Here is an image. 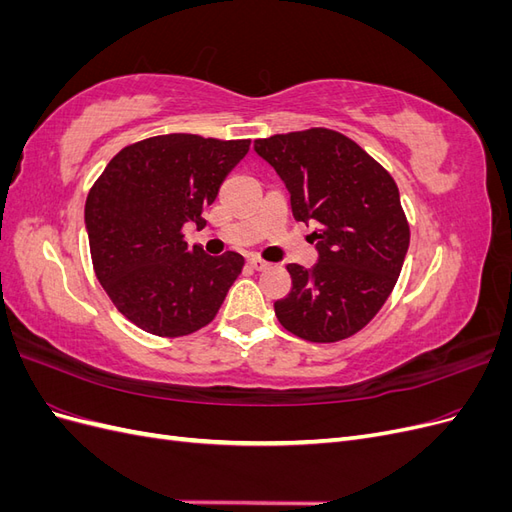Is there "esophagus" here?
Wrapping results in <instances>:
<instances>
[{
    "instance_id": "34e87169",
    "label": "esophagus",
    "mask_w": 512,
    "mask_h": 512,
    "mask_svg": "<svg viewBox=\"0 0 512 512\" xmlns=\"http://www.w3.org/2000/svg\"><path fill=\"white\" fill-rule=\"evenodd\" d=\"M247 265H250L254 271H265V269H269V262L260 260V258H256V256H250V258H247Z\"/></svg>"
}]
</instances>
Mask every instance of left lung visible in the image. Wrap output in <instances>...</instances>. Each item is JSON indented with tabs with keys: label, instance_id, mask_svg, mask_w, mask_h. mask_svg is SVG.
<instances>
[{
	"label": "left lung",
	"instance_id": "8db88e82",
	"mask_svg": "<svg viewBox=\"0 0 512 512\" xmlns=\"http://www.w3.org/2000/svg\"><path fill=\"white\" fill-rule=\"evenodd\" d=\"M290 194L297 222L316 226L314 267L288 265L275 301L282 327L307 342H339L374 318L397 282L410 228L393 177L344 134L314 128L254 141Z\"/></svg>",
	"mask_w": 512,
	"mask_h": 512
}]
</instances>
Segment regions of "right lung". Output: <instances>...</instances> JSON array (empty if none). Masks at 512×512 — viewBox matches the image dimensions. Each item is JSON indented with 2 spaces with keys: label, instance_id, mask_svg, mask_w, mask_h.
Wrapping results in <instances>:
<instances>
[{
  "label": "right lung",
  "instance_id": "obj_1",
  "mask_svg": "<svg viewBox=\"0 0 512 512\" xmlns=\"http://www.w3.org/2000/svg\"><path fill=\"white\" fill-rule=\"evenodd\" d=\"M250 141L164 134L121 149L85 203L98 282L138 329L190 335L209 324L237 280L243 256H207L181 228H205L203 211Z\"/></svg>",
  "mask_w": 512,
  "mask_h": 512
}]
</instances>
